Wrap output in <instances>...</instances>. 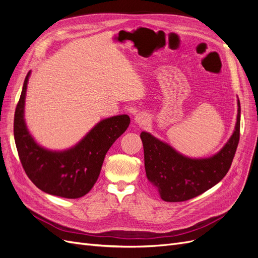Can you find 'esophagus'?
<instances>
[{"label":"esophagus","instance_id":"esophagus-1","mask_svg":"<svg viewBox=\"0 0 258 258\" xmlns=\"http://www.w3.org/2000/svg\"><path fill=\"white\" fill-rule=\"evenodd\" d=\"M148 119V115L146 113H143V112H140L138 113L135 118H134V122L136 124H139V126H142V124H145L146 121Z\"/></svg>","mask_w":258,"mask_h":258}]
</instances>
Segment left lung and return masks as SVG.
<instances>
[{
	"instance_id": "1",
	"label": "left lung",
	"mask_w": 258,
	"mask_h": 258,
	"mask_svg": "<svg viewBox=\"0 0 258 258\" xmlns=\"http://www.w3.org/2000/svg\"><path fill=\"white\" fill-rule=\"evenodd\" d=\"M237 105V121L231 137L210 157L191 158L150 132L143 131L140 135L144 148L146 177L163 201L181 202L197 197L227 174L240 138L239 99Z\"/></svg>"
}]
</instances>
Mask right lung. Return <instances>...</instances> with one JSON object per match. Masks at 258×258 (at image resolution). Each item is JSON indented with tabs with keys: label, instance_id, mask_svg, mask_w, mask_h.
<instances>
[{
	"label": "right lung",
	"instance_id": "obj_1",
	"mask_svg": "<svg viewBox=\"0 0 258 258\" xmlns=\"http://www.w3.org/2000/svg\"><path fill=\"white\" fill-rule=\"evenodd\" d=\"M30 75L31 71L23 83L14 119V138L21 165L31 181L44 192L68 199L81 198L97 182L107 151L129 126V116L104 118L75 145L62 151L49 150L35 141L26 122Z\"/></svg>",
	"mask_w": 258,
	"mask_h": 258
}]
</instances>
